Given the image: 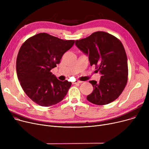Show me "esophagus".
<instances>
[{"instance_id":"obj_1","label":"esophagus","mask_w":149,"mask_h":149,"mask_svg":"<svg viewBox=\"0 0 149 149\" xmlns=\"http://www.w3.org/2000/svg\"><path fill=\"white\" fill-rule=\"evenodd\" d=\"M83 81H75L73 83V84H80Z\"/></svg>"}]
</instances>
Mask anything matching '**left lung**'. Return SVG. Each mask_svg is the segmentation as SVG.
<instances>
[{"mask_svg": "<svg viewBox=\"0 0 149 149\" xmlns=\"http://www.w3.org/2000/svg\"><path fill=\"white\" fill-rule=\"evenodd\" d=\"M75 45L88 56L91 66H97L101 75L98 82L89 81L93 89L87 100L97 105L112 102L121 95L127 82V58L122 43L110 34L97 31L75 40Z\"/></svg>", "mask_w": 149, "mask_h": 149, "instance_id": "8db88e82", "label": "left lung"}]
</instances>
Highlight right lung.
<instances>
[{
    "mask_svg": "<svg viewBox=\"0 0 149 149\" xmlns=\"http://www.w3.org/2000/svg\"><path fill=\"white\" fill-rule=\"evenodd\" d=\"M74 42L39 33L22 45L16 61L17 77L26 94L37 104L55 105L67 94L71 82L58 80L51 70L57 67Z\"/></svg>",
    "mask_w": 149,
    "mask_h": 149,
    "instance_id": "1",
    "label": "right lung"
}]
</instances>
